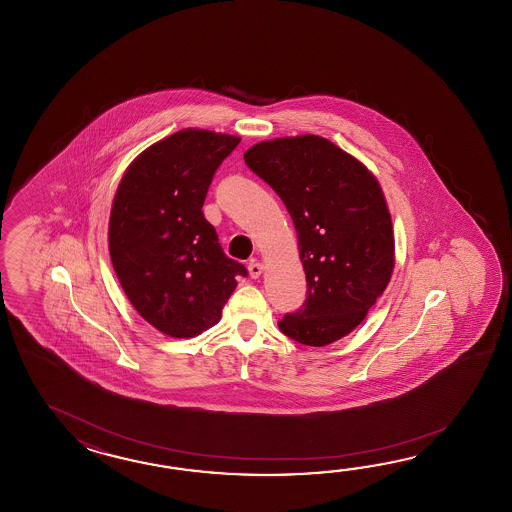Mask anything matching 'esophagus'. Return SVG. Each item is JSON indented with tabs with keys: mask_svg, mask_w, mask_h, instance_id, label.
I'll return each instance as SVG.
<instances>
[{
	"mask_svg": "<svg viewBox=\"0 0 512 512\" xmlns=\"http://www.w3.org/2000/svg\"><path fill=\"white\" fill-rule=\"evenodd\" d=\"M261 274H263V265L258 260H252L249 263V276L252 280H256V278H260Z\"/></svg>",
	"mask_w": 512,
	"mask_h": 512,
	"instance_id": "1",
	"label": "esophagus"
}]
</instances>
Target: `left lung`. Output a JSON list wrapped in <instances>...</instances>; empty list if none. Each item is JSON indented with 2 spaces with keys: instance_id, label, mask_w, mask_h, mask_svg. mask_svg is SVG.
I'll return each instance as SVG.
<instances>
[{
  "instance_id": "left-lung-1",
  "label": "left lung",
  "mask_w": 512,
  "mask_h": 512,
  "mask_svg": "<svg viewBox=\"0 0 512 512\" xmlns=\"http://www.w3.org/2000/svg\"><path fill=\"white\" fill-rule=\"evenodd\" d=\"M243 159L282 197L298 236L307 298L278 322L282 333L313 348L346 337L384 293L395 265L392 216L377 177L311 133L258 142Z\"/></svg>"
}]
</instances>
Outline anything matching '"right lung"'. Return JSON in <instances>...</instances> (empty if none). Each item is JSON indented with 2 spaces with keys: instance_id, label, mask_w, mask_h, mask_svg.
<instances>
[{
  "instance_id": "obj_1",
  "label": "right lung",
  "mask_w": 512,
  "mask_h": 512,
  "mask_svg": "<svg viewBox=\"0 0 512 512\" xmlns=\"http://www.w3.org/2000/svg\"><path fill=\"white\" fill-rule=\"evenodd\" d=\"M240 141L186 128L148 146L120 179L109 258L131 305L168 337H196L216 326L236 276H247L225 256L201 210L219 164Z\"/></svg>"
}]
</instances>
